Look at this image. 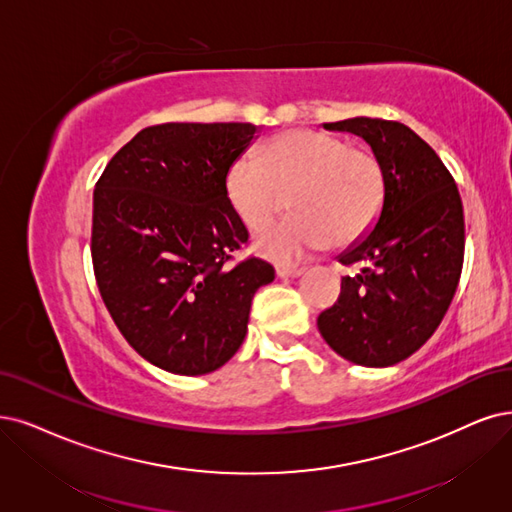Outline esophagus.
Segmentation results:
<instances>
[{
	"label": "esophagus",
	"instance_id": "esophagus-1",
	"mask_svg": "<svg viewBox=\"0 0 512 512\" xmlns=\"http://www.w3.org/2000/svg\"><path fill=\"white\" fill-rule=\"evenodd\" d=\"M304 274V268H291V266H276V276L280 278H295Z\"/></svg>",
	"mask_w": 512,
	"mask_h": 512
}]
</instances>
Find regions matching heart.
Returning <instances> with one entry per match:
<instances>
[{"label": "heart", "instance_id": "heart-1", "mask_svg": "<svg viewBox=\"0 0 512 512\" xmlns=\"http://www.w3.org/2000/svg\"><path fill=\"white\" fill-rule=\"evenodd\" d=\"M225 189L253 232L285 211L291 196L297 213L257 240L261 253L291 261L325 244L344 249L361 240L382 213L386 175L371 149L323 130L295 128L270 139L259 158L240 156L227 170Z\"/></svg>", "mask_w": 512, "mask_h": 512}]
</instances>
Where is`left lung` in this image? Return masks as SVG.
Here are the masks:
<instances>
[{
    "label": "left lung",
    "mask_w": 512,
    "mask_h": 512,
    "mask_svg": "<svg viewBox=\"0 0 512 512\" xmlns=\"http://www.w3.org/2000/svg\"><path fill=\"white\" fill-rule=\"evenodd\" d=\"M363 137L380 158L386 198L373 232L339 263L337 301L318 331L348 361L388 367L420 350L456 295L464 263V208L447 166L424 139L394 120L350 118L325 124Z\"/></svg>",
    "instance_id": "1"
}]
</instances>
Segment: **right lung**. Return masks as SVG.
<instances>
[{
    "mask_svg": "<svg viewBox=\"0 0 512 512\" xmlns=\"http://www.w3.org/2000/svg\"><path fill=\"white\" fill-rule=\"evenodd\" d=\"M246 122H168L137 132L94 185L92 268L113 323L145 361L179 375L225 365L268 261L234 253L249 230L227 170L251 145Z\"/></svg>",
    "mask_w": 512,
    "mask_h": 512,
    "instance_id": "add662e5",
    "label": "right lung"
}]
</instances>
